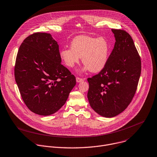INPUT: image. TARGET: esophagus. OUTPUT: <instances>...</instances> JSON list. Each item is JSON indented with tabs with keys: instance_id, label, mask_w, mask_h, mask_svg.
I'll return each instance as SVG.
<instances>
[{
	"instance_id": "34e87169",
	"label": "esophagus",
	"mask_w": 157,
	"mask_h": 157,
	"mask_svg": "<svg viewBox=\"0 0 157 157\" xmlns=\"http://www.w3.org/2000/svg\"><path fill=\"white\" fill-rule=\"evenodd\" d=\"M83 80H84L83 78H79V77H76V81H77L78 82H80L82 81Z\"/></svg>"
}]
</instances>
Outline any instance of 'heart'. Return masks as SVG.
<instances>
[{"instance_id": "obj_1", "label": "heart", "mask_w": 157, "mask_h": 157, "mask_svg": "<svg viewBox=\"0 0 157 157\" xmlns=\"http://www.w3.org/2000/svg\"><path fill=\"white\" fill-rule=\"evenodd\" d=\"M110 45L107 40L103 37L95 38L88 36H79L71 43V48H63L60 56L64 64L73 68L82 57V62L86 65L84 70L91 72L100 71L106 65Z\"/></svg>"}]
</instances>
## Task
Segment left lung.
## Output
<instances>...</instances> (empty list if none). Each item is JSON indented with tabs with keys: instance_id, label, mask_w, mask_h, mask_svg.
Listing matches in <instances>:
<instances>
[{
	"instance_id": "left-lung-1",
	"label": "left lung",
	"mask_w": 157,
	"mask_h": 157,
	"mask_svg": "<svg viewBox=\"0 0 157 157\" xmlns=\"http://www.w3.org/2000/svg\"><path fill=\"white\" fill-rule=\"evenodd\" d=\"M116 42L107 63L98 74L87 78V98L98 115L111 118L123 112L136 92L141 60L134 41L123 29H112Z\"/></svg>"
}]
</instances>
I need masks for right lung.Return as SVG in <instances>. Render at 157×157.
Masks as SVG:
<instances>
[{
  "mask_svg": "<svg viewBox=\"0 0 157 157\" xmlns=\"http://www.w3.org/2000/svg\"><path fill=\"white\" fill-rule=\"evenodd\" d=\"M61 62L59 46L50 34L34 33L21 44L15 78L21 98L32 112L50 115L65 103L76 81Z\"/></svg>",
  "mask_w": 157,
  "mask_h": 157,
  "instance_id": "right-lung-1",
  "label": "right lung"
}]
</instances>
